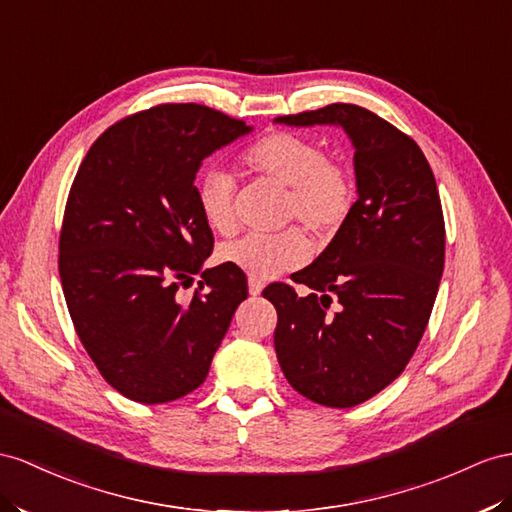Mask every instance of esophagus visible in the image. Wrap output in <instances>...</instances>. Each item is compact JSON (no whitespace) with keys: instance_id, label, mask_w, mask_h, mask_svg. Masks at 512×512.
<instances>
[{"instance_id":"esophagus-1","label":"esophagus","mask_w":512,"mask_h":512,"mask_svg":"<svg viewBox=\"0 0 512 512\" xmlns=\"http://www.w3.org/2000/svg\"><path fill=\"white\" fill-rule=\"evenodd\" d=\"M261 290H264V281L248 279V292H251V296H259Z\"/></svg>"}]
</instances>
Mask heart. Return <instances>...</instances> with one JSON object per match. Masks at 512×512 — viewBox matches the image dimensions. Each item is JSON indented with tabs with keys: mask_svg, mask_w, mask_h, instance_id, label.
Wrapping results in <instances>:
<instances>
[{
	"mask_svg": "<svg viewBox=\"0 0 512 512\" xmlns=\"http://www.w3.org/2000/svg\"><path fill=\"white\" fill-rule=\"evenodd\" d=\"M242 164L251 173L285 186V220L303 222L318 238L335 235L355 207V181L348 168L329 160L311 138L274 131L242 153ZM196 205L212 231L233 235L240 229L235 183L222 170H209L196 183ZM309 255L311 244L298 227L274 235H246L220 251L227 264L257 281L303 266Z\"/></svg>",
	"mask_w": 512,
	"mask_h": 512,
	"instance_id": "obj_1",
	"label": "heart"
}]
</instances>
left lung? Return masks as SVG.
Wrapping results in <instances>:
<instances>
[{
	"mask_svg": "<svg viewBox=\"0 0 512 512\" xmlns=\"http://www.w3.org/2000/svg\"><path fill=\"white\" fill-rule=\"evenodd\" d=\"M277 123L342 125L355 147L359 199L324 253L292 274L311 294L287 283L264 290L287 383L348 409L396 381L426 331L445 261L437 181L413 138L361 106L331 103Z\"/></svg>",
	"mask_w": 512,
	"mask_h": 512,
	"instance_id": "8db88e82",
	"label": "left lung"
}]
</instances>
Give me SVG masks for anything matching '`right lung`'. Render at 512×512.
I'll list each match as a JSON object with an SVG mask.
<instances>
[{"label":"right lung","mask_w":512,"mask_h":512,"mask_svg":"<svg viewBox=\"0 0 512 512\" xmlns=\"http://www.w3.org/2000/svg\"><path fill=\"white\" fill-rule=\"evenodd\" d=\"M246 131L199 103H160L108 127L77 168L58 242L62 292L88 357L129 400L162 404L203 385L248 296L231 264L180 294L214 248L196 170Z\"/></svg>","instance_id":"add662e5"}]
</instances>
